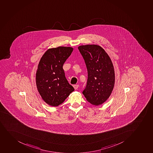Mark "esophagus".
Wrapping results in <instances>:
<instances>
[{
    "mask_svg": "<svg viewBox=\"0 0 153 153\" xmlns=\"http://www.w3.org/2000/svg\"><path fill=\"white\" fill-rule=\"evenodd\" d=\"M79 85H74V88L75 90H77V88H79Z\"/></svg>",
    "mask_w": 153,
    "mask_h": 153,
    "instance_id": "34e87169",
    "label": "esophagus"
}]
</instances>
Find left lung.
Masks as SVG:
<instances>
[{"mask_svg": "<svg viewBox=\"0 0 153 153\" xmlns=\"http://www.w3.org/2000/svg\"><path fill=\"white\" fill-rule=\"evenodd\" d=\"M79 51L88 70L87 86L82 92L87 101L99 106L109 97L115 84V71L111 58L100 46L80 45Z\"/></svg>", "mask_w": 153, "mask_h": 153, "instance_id": "1", "label": "left lung"}]
</instances>
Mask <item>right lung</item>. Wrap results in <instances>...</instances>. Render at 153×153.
<instances>
[{
  "mask_svg": "<svg viewBox=\"0 0 153 153\" xmlns=\"http://www.w3.org/2000/svg\"><path fill=\"white\" fill-rule=\"evenodd\" d=\"M73 50L71 47L49 49L39 61L36 74L37 90L44 101L51 106L62 104L74 90L63 69Z\"/></svg>",
  "mask_w": 153,
  "mask_h": 153,
  "instance_id": "right-lung-1",
  "label": "right lung"
}]
</instances>
